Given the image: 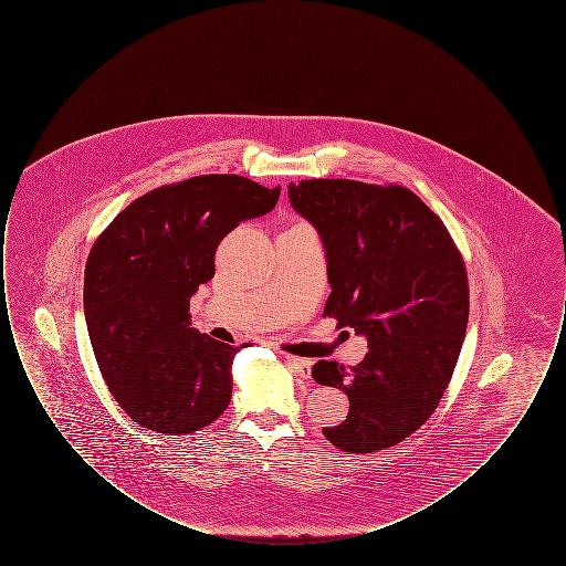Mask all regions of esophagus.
<instances>
[{
    "label": "esophagus",
    "instance_id": "obj_1",
    "mask_svg": "<svg viewBox=\"0 0 566 566\" xmlns=\"http://www.w3.org/2000/svg\"><path fill=\"white\" fill-rule=\"evenodd\" d=\"M284 363L295 371L296 376L310 377L312 376V360L307 358H298V356H284Z\"/></svg>",
    "mask_w": 566,
    "mask_h": 566
}]
</instances>
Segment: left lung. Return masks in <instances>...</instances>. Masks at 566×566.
I'll list each match as a JSON object with an SVG mask.
<instances>
[{
    "label": "left lung",
    "instance_id": "obj_1",
    "mask_svg": "<svg viewBox=\"0 0 566 566\" xmlns=\"http://www.w3.org/2000/svg\"><path fill=\"white\" fill-rule=\"evenodd\" d=\"M289 199L323 240L324 316L369 342L356 367H312L350 399L324 437L354 454L392 448L431 418L454 374L469 321L462 256L441 218L403 187L303 180L289 185Z\"/></svg>",
    "mask_w": 566,
    "mask_h": 566
}]
</instances>
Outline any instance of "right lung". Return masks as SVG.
I'll return each mask as SVG.
<instances>
[{
  "mask_svg": "<svg viewBox=\"0 0 566 566\" xmlns=\"http://www.w3.org/2000/svg\"><path fill=\"white\" fill-rule=\"evenodd\" d=\"M280 187L233 174L150 190L109 222L84 270V318L112 397L144 429L212 424L233 392L240 348L190 326V296L214 277L218 243L268 214Z\"/></svg>",
  "mask_w": 566,
  "mask_h": 566,
  "instance_id": "add662e5",
  "label": "right lung"
}]
</instances>
